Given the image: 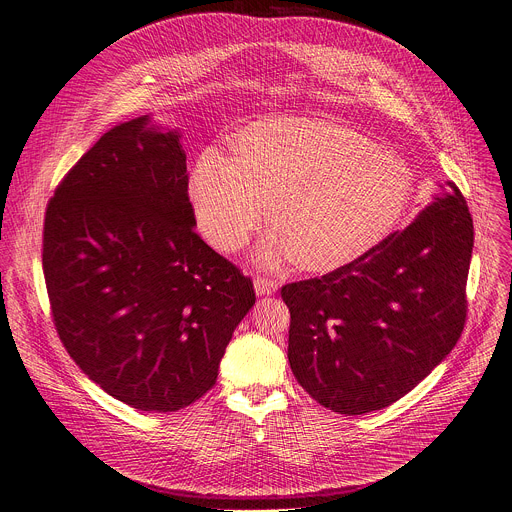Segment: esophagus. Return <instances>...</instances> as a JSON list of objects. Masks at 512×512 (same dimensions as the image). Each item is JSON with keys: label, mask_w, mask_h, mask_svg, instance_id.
Masks as SVG:
<instances>
[{"label": "esophagus", "mask_w": 512, "mask_h": 512, "mask_svg": "<svg viewBox=\"0 0 512 512\" xmlns=\"http://www.w3.org/2000/svg\"><path fill=\"white\" fill-rule=\"evenodd\" d=\"M253 287H255V294L257 296H271L277 291V281L273 279H265V277H257L253 281Z\"/></svg>", "instance_id": "obj_1"}]
</instances>
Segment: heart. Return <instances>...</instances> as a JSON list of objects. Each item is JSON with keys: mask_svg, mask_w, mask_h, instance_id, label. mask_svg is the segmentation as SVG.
I'll use <instances>...</instances> for the list:
<instances>
[{"mask_svg": "<svg viewBox=\"0 0 512 512\" xmlns=\"http://www.w3.org/2000/svg\"><path fill=\"white\" fill-rule=\"evenodd\" d=\"M190 198L202 235L218 251H239L269 204L275 229L255 261L269 269L298 261L332 273L371 255L401 227L413 174L350 127L279 117L245 127L237 156L204 148L192 168Z\"/></svg>", "mask_w": 512, "mask_h": 512, "instance_id": "b5f03b06", "label": "heart"}]
</instances>
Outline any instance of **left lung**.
<instances>
[{"label": "left lung", "instance_id": "8db88e82", "mask_svg": "<svg viewBox=\"0 0 512 512\" xmlns=\"http://www.w3.org/2000/svg\"><path fill=\"white\" fill-rule=\"evenodd\" d=\"M448 186L371 255L281 287L291 373L326 409L362 415L389 407L456 346L474 225L464 196Z\"/></svg>", "mask_w": 512, "mask_h": 512}]
</instances>
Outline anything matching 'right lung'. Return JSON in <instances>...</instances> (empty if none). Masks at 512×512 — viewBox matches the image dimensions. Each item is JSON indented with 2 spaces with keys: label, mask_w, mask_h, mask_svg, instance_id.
<instances>
[{
  "label": "right lung",
  "mask_w": 512,
  "mask_h": 512,
  "mask_svg": "<svg viewBox=\"0 0 512 512\" xmlns=\"http://www.w3.org/2000/svg\"><path fill=\"white\" fill-rule=\"evenodd\" d=\"M180 129L141 115L77 162L48 204L42 269L79 369L139 411L204 393L255 304L249 277L194 231Z\"/></svg>",
  "instance_id": "obj_1"
}]
</instances>
